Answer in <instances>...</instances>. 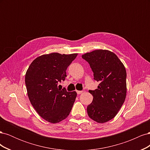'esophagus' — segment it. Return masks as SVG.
I'll return each instance as SVG.
<instances>
[{"mask_svg": "<svg viewBox=\"0 0 150 150\" xmlns=\"http://www.w3.org/2000/svg\"><path fill=\"white\" fill-rule=\"evenodd\" d=\"M77 94H81L82 93H83V91H77Z\"/></svg>", "mask_w": 150, "mask_h": 150, "instance_id": "1", "label": "esophagus"}]
</instances>
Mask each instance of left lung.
Here are the masks:
<instances>
[{
    "label": "left lung",
    "mask_w": 150,
    "mask_h": 150,
    "mask_svg": "<svg viewBox=\"0 0 150 150\" xmlns=\"http://www.w3.org/2000/svg\"><path fill=\"white\" fill-rule=\"evenodd\" d=\"M99 83L98 89L89 90L92 103L87 107L90 118L99 123L112 120L123 104L126 95V71L119 58L108 50H96L82 56Z\"/></svg>",
    "instance_id": "left-lung-1"
}]
</instances>
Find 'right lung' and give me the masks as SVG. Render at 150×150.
Listing matches in <instances>:
<instances>
[{"label": "right lung", "mask_w": 150, "mask_h": 150, "mask_svg": "<svg viewBox=\"0 0 150 150\" xmlns=\"http://www.w3.org/2000/svg\"><path fill=\"white\" fill-rule=\"evenodd\" d=\"M77 56L45 54L34 59L26 72L25 83L30 103L43 119L51 123L66 119L73 106L76 92L58 88L57 84L65 80L67 68Z\"/></svg>", "instance_id": "1"}]
</instances>
